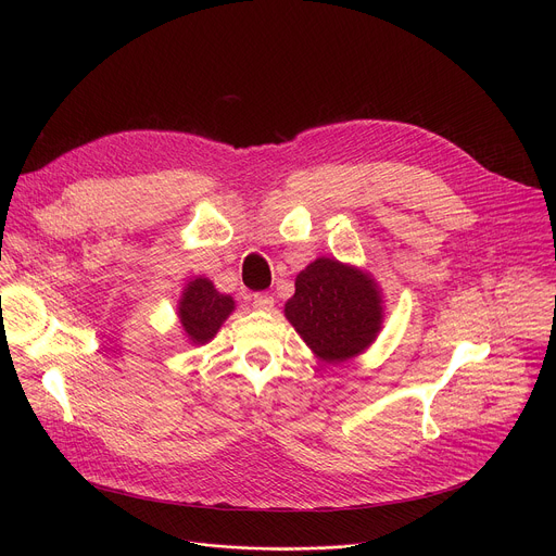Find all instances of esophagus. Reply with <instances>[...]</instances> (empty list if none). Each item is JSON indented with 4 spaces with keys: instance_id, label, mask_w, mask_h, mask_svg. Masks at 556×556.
<instances>
[{
    "instance_id": "obj_1",
    "label": "esophagus",
    "mask_w": 556,
    "mask_h": 556,
    "mask_svg": "<svg viewBox=\"0 0 556 556\" xmlns=\"http://www.w3.org/2000/svg\"><path fill=\"white\" fill-rule=\"evenodd\" d=\"M253 305L257 309H270L275 305V299H273L270 292H255L253 294Z\"/></svg>"
}]
</instances>
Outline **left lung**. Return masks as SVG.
Instances as JSON below:
<instances>
[{
	"mask_svg": "<svg viewBox=\"0 0 556 556\" xmlns=\"http://www.w3.org/2000/svg\"><path fill=\"white\" fill-rule=\"evenodd\" d=\"M286 316L316 356L341 363L371 345L382 324V307L374 279L321 257L296 275Z\"/></svg>",
	"mask_w": 556,
	"mask_h": 556,
	"instance_id": "left-lung-1",
	"label": "left lung"
}]
</instances>
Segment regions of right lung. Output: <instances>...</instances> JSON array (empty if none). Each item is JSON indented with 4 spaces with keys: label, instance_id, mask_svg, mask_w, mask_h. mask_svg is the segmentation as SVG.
Masks as SVG:
<instances>
[{
    "label": "right lung",
    "instance_id": "right-lung-1",
    "mask_svg": "<svg viewBox=\"0 0 556 556\" xmlns=\"http://www.w3.org/2000/svg\"><path fill=\"white\" fill-rule=\"evenodd\" d=\"M232 307L235 303L228 294H219L208 279L198 277L189 281L180 299L178 316L187 337L195 345H202L217 334L219 326L226 321Z\"/></svg>",
    "mask_w": 556,
    "mask_h": 556
}]
</instances>
